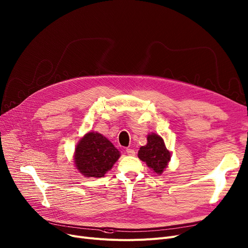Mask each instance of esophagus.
I'll use <instances>...</instances> for the list:
<instances>
[{"instance_id":"1","label":"esophagus","mask_w":248,"mask_h":248,"mask_svg":"<svg viewBox=\"0 0 248 248\" xmlns=\"http://www.w3.org/2000/svg\"><path fill=\"white\" fill-rule=\"evenodd\" d=\"M126 152H127V154L130 155V156H134V155H135V151H134L133 149H131V148H127V149H126Z\"/></svg>"}]
</instances>
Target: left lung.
I'll use <instances>...</instances> for the list:
<instances>
[{
    "label": "left lung",
    "mask_w": 248,
    "mask_h": 248,
    "mask_svg": "<svg viewBox=\"0 0 248 248\" xmlns=\"http://www.w3.org/2000/svg\"><path fill=\"white\" fill-rule=\"evenodd\" d=\"M138 157L143 162L157 174H162L168 166L171 153L166 148L164 140L156 133L147 135V144L141 146L138 151Z\"/></svg>",
    "instance_id": "1"
}]
</instances>
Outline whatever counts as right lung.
<instances>
[{
    "label": "right lung",
    "instance_id": "right-lung-1",
    "mask_svg": "<svg viewBox=\"0 0 248 248\" xmlns=\"http://www.w3.org/2000/svg\"><path fill=\"white\" fill-rule=\"evenodd\" d=\"M121 156L120 151L104 135L86 133L77 143L73 159L77 170L85 177H104Z\"/></svg>",
    "mask_w": 248,
    "mask_h": 248
}]
</instances>
